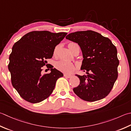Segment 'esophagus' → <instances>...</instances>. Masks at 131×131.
I'll use <instances>...</instances> for the list:
<instances>
[{
	"label": "esophagus",
	"instance_id": "1",
	"mask_svg": "<svg viewBox=\"0 0 131 131\" xmlns=\"http://www.w3.org/2000/svg\"><path fill=\"white\" fill-rule=\"evenodd\" d=\"M64 77L67 78H70V77H71V75H68V74H64Z\"/></svg>",
	"mask_w": 131,
	"mask_h": 131
}]
</instances>
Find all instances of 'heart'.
<instances>
[{
    "label": "heart",
    "mask_w": 131,
    "mask_h": 131,
    "mask_svg": "<svg viewBox=\"0 0 131 131\" xmlns=\"http://www.w3.org/2000/svg\"><path fill=\"white\" fill-rule=\"evenodd\" d=\"M75 44H77V43L74 42H71L69 43L68 47L71 51V47ZM57 50L58 47H56L54 49V55H56V54L57 53ZM56 67L58 70L66 74H71L74 70V69H75V66H74L73 63L65 60H60L58 61L56 64Z\"/></svg>",
    "instance_id": "1"
}]
</instances>
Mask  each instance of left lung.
I'll list each match as a JSON object with an SVG mask.
<instances>
[{"label": "left lung", "mask_w": 131, "mask_h": 131, "mask_svg": "<svg viewBox=\"0 0 131 131\" xmlns=\"http://www.w3.org/2000/svg\"><path fill=\"white\" fill-rule=\"evenodd\" d=\"M66 38L80 47L83 57L81 69L86 73L82 76L76 75L80 84L73 89L74 93L88 102L104 98L118 76L116 47L108 38L93 30L71 33Z\"/></svg>", "instance_id": "obj_1"}]
</instances>
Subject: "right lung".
Instances as JSON below:
<instances>
[{"mask_svg": "<svg viewBox=\"0 0 131 131\" xmlns=\"http://www.w3.org/2000/svg\"><path fill=\"white\" fill-rule=\"evenodd\" d=\"M67 35L47 30L27 33L15 43L10 54L8 70L11 82L20 96L32 103L48 98L54 89L56 81L63 74L52 65L50 73L42 74L47 59L53 57L55 47Z\"/></svg>", "mask_w": 131, "mask_h": 131, "instance_id": "1", "label": "right lung"}]
</instances>
